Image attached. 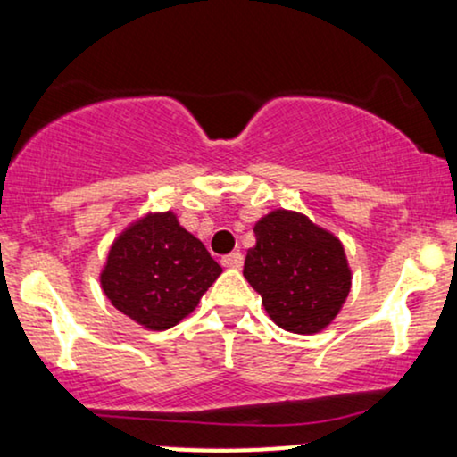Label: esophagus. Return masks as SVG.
Listing matches in <instances>:
<instances>
[{"label": "esophagus", "instance_id": "34e87169", "mask_svg": "<svg viewBox=\"0 0 457 457\" xmlns=\"http://www.w3.org/2000/svg\"><path fill=\"white\" fill-rule=\"evenodd\" d=\"M243 262H245V258H243V253H238V251H234V253L225 255V258L221 260V264L225 266V269H232V270H238V269H243Z\"/></svg>", "mask_w": 457, "mask_h": 457}]
</instances>
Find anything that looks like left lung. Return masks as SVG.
<instances>
[{
  "mask_svg": "<svg viewBox=\"0 0 457 457\" xmlns=\"http://www.w3.org/2000/svg\"><path fill=\"white\" fill-rule=\"evenodd\" d=\"M245 279L262 296L277 327L316 335L342 312L353 287V270L342 240L307 214L277 208L253 228Z\"/></svg>",
  "mask_w": 457,
  "mask_h": 457,
  "instance_id": "1",
  "label": "left lung"
}]
</instances>
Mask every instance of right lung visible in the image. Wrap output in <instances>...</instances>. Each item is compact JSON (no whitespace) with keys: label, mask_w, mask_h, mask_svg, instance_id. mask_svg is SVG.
Instances as JSON below:
<instances>
[{"label":"right lung","mask_w":457,"mask_h":457,"mask_svg":"<svg viewBox=\"0 0 457 457\" xmlns=\"http://www.w3.org/2000/svg\"><path fill=\"white\" fill-rule=\"evenodd\" d=\"M223 269L174 211L145 212L113 238L101 287L115 309L148 330H167L195 312Z\"/></svg>","instance_id":"add662e5"}]
</instances>
